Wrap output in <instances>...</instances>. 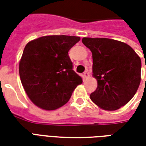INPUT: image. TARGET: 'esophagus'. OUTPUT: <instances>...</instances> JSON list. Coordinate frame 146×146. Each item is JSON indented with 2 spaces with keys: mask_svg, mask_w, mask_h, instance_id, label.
<instances>
[{
  "mask_svg": "<svg viewBox=\"0 0 146 146\" xmlns=\"http://www.w3.org/2000/svg\"><path fill=\"white\" fill-rule=\"evenodd\" d=\"M89 76H90V73H88V70L84 73V78H85V79H88V78L89 77Z\"/></svg>",
  "mask_w": 146,
  "mask_h": 146,
  "instance_id": "34e87169",
  "label": "esophagus"
}]
</instances>
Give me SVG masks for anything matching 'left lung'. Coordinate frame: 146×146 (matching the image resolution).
<instances>
[{
	"instance_id": "obj_1",
	"label": "left lung",
	"mask_w": 146,
	"mask_h": 146,
	"mask_svg": "<svg viewBox=\"0 0 146 146\" xmlns=\"http://www.w3.org/2000/svg\"><path fill=\"white\" fill-rule=\"evenodd\" d=\"M82 42L92 51V75L98 82L92 101L109 111L123 106L141 82L140 57L128 44L113 39L84 37Z\"/></svg>"
}]
</instances>
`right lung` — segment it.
<instances>
[{
    "label": "right lung",
    "mask_w": 146,
    "mask_h": 146,
    "mask_svg": "<svg viewBox=\"0 0 146 146\" xmlns=\"http://www.w3.org/2000/svg\"><path fill=\"white\" fill-rule=\"evenodd\" d=\"M80 40L75 36H44L26 45L19 62V76L27 95L39 108L62 107L82 84L68 54Z\"/></svg>",
    "instance_id": "add662e5"
}]
</instances>
